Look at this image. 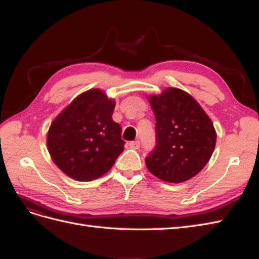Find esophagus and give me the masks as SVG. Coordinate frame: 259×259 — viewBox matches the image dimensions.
<instances>
[{"mask_svg":"<svg viewBox=\"0 0 259 259\" xmlns=\"http://www.w3.org/2000/svg\"><path fill=\"white\" fill-rule=\"evenodd\" d=\"M129 146H130V148H133V149H139V147H140V141H139V140L130 141V143H129Z\"/></svg>","mask_w":259,"mask_h":259,"instance_id":"1","label":"esophagus"}]
</instances>
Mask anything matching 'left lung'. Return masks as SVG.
<instances>
[{
	"label": "left lung",
	"mask_w": 259,
	"mask_h": 259,
	"mask_svg": "<svg viewBox=\"0 0 259 259\" xmlns=\"http://www.w3.org/2000/svg\"><path fill=\"white\" fill-rule=\"evenodd\" d=\"M148 101L156 118V146L145 159L147 168L168 183L192 179L213 154L217 133L211 119L183 90L168 88Z\"/></svg>",
	"instance_id": "8db88e82"
}]
</instances>
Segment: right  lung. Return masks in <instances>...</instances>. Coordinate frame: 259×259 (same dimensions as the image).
<instances>
[{"label":"right lung","instance_id":"add662e5","mask_svg":"<svg viewBox=\"0 0 259 259\" xmlns=\"http://www.w3.org/2000/svg\"><path fill=\"white\" fill-rule=\"evenodd\" d=\"M115 101L100 89L79 94L50 124L47 148L58 168L90 182L111 169L124 149L121 126L112 120Z\"/></svg>","mask_w":259,"mask_h":259}]
</instances>
